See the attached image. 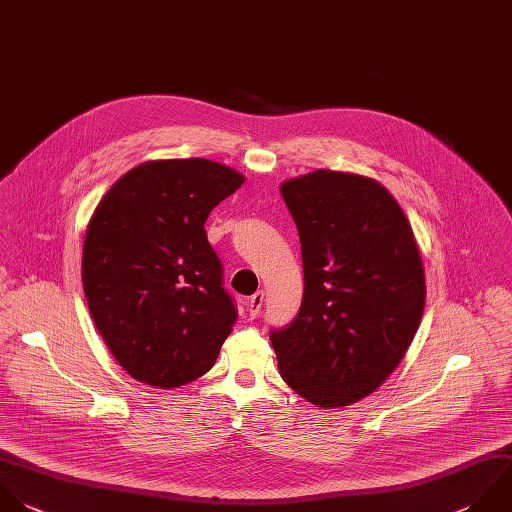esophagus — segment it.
<instances>
[{
	"label": "esophagus",
	"instance_id": "esophagus-1",
	"mask_svg": "<svg viewBox=\"0 0 512 512\" xmlns=\"http://www.w3.org/2000/svg\"><path fill=\"white\" fill-rule=\"evenodd\" d=\"M262 304H264V292H260V290H258V292L248 300V312H250V316H252V318H256V316L260 314Z\"/></svg>",
	"mask_w": 512,
	"mask_h": 512
}]
</instances>
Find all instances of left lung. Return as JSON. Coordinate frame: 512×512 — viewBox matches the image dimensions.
Masks as SVG:
<instances>
[{
  "label": "left lung",
  "instance_id": "obj_1",
  "mask_svg": "<svg viewBox=\"0 0 512 512\" xmlns=\"http://www.w3.org/2000/svg\"><path fill=\"white\" fill-rule=\"evenodd\" d=\"M304 296L270 332L286 384L316 406L372 394L400 364L424 310L426 284L412 228L372 178L332 170L288 180Z\"/></svg>",
  "mask_w": 512,
  "mask_h": 512
}]
</instances>
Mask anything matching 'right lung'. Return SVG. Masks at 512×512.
<instances>
[{"label":"right lung","instance_id":"right-lung-1","mask_svg":"<svg viewBox=\"0 0 512 512\" xmlns=\"http://www.w3.org/2000/svg\"><path fill=\"white\" fill-rule=\"evenodd\" d=\"M242 184L212 160H156L124 174L98 204L84 240V292L132 378L176 388L214 366L238 310L204 222Z\"/></svg>","mask_w":512,"mask_h":512}]
</instances>
